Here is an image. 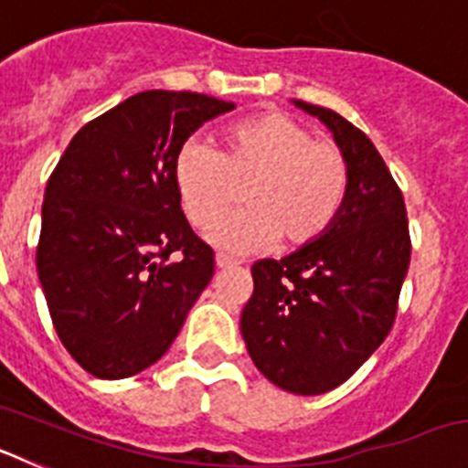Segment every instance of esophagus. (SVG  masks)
Listing matches in <instances>:
<instances>
[{"mask_svg":"<svg viewBox=\"0 0 468 468\" xmlns=\"http://www.w3.org/2000/svg\"><path fill=\"white\" fill-rule=\"evenodd\" d=\"M215 264H218V270H231V267H239L237 260L229 258V255H222V253L215 255Z\"/></svg>","mask_w":468,"mask_h":468,"instance_id":"1","label":"esophagus"}]
</instances>
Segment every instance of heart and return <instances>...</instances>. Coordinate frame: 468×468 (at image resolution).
I'll return each mask as SVG.
<instances>
[{
  "mask_svg": "<svg viewBox=\"0 0 468 468\" xmlns=\"http://www.w3.org/2000/svg\"><path fill=\"white\" fill-rule=\"evenodd\" d=\"M183 213L208 229L227 213L237 187L241 213L215 227L210 239L237 253H255L281 239L283 248L318 241L337 222L351 187L345 152L279 110L231 123L218 150L204 143L180 147L173 166Z\"/></svg>",
  "mask_w": 468,
  "mask_h": 468,
  "instance_id": "1",
  "label": "heart"
}]
</instances>
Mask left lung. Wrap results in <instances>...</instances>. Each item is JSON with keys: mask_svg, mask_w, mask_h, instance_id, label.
Returning a JSON list of instances; mask_svg holds the SVG:
<instances>
[{"mask_svg": "<svg viewBox=\"0 0 468 468\" xmlns=\"http://www.w3.org/2000/svg\"><path fill=\"white\" fill-rule=\"evenodd\" d=\"M295 105L333 131L349 161V197L318 241L250 267L241 335L270 382L316 396L346 382L387 340L412 243L403 194L370 138L337 112Z\"/></svg>", "mask_w": 468, "mask_h": 468, "instance_id": "8db88e82", "label": "left lung"}]
</instances>
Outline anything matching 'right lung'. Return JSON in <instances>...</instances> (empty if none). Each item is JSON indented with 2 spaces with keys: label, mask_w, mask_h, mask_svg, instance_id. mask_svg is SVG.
<instances>
[{
  "label": "right lung",
  "mask_w": 468,
  "mask_h": 468,
  "mask_svg": "<svg viewBox=\"0 0 468 468\" xmlns=\"http://www.w3.org/2000/svg\"><path fill=\"white\" fill-rule=\"evenodd\" d=\"M234 102L143 90L77 131L44 192L37 274L69 356L101 379L159 361L215 271L180 208L185 140Z\"/></svg>",
  "instance_id": "right-lung-1"
}]
</instances>
